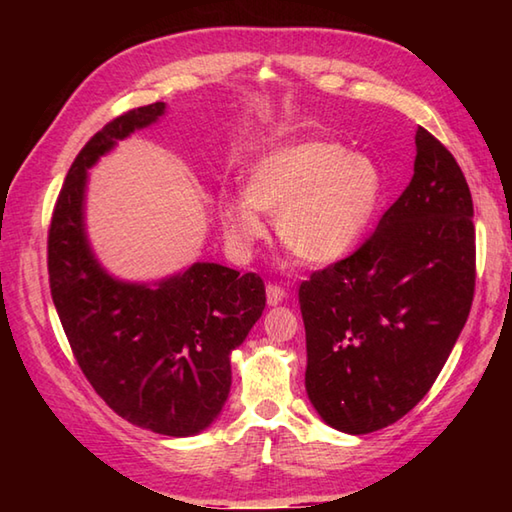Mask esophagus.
Listing matches in <instances>:
<instances>
[{"label":"esophagus","instance_id":"obj_1","mask_svg":"<svg viewBox=\"0 0 512 512\" xmlns=\"http://www.w3.org/2000/svg\"><path fill=\"white\" fill-rule=\"evenodd\" d=\"M286 297H288V292L281 288V286H277V284H268L266 286V301H268V306H279V303H284L286 301Z\"/></svg>","mask_w":512,"mask_h":512}]
</instances>
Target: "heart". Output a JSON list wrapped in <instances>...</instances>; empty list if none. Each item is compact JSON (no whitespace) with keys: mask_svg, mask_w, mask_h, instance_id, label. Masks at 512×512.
<instances>
[{"mask_svg":"<svg viewBox=\"0 0 512 512\" xmlns=\"http://www.w3.org/2000/svg\"><path fill=\"white\" fill-rule=\"evenodd\" d=\"M378 162L330 140H306L266 151L244 173V195L220 200L228 246L248 255L266 237V215L303 264H334L350 255L383 200Z\"/></svg>","mask_w":512,"mask_h":512,"instance_id":"obj_1","label":"heart"}]
</instances>
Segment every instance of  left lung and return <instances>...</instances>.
Wrapping results in <instances>:
<instances>
[{"instance_id":"1","label":"left lung","mask_w":512,"mask_h":512,"mask_svg":"<svg viewBox=\"0 0 512 512\" xmlns=\"http://www.w3.org/2000/svg\"><path fill=\"white\" fill-rule=\"evenodd\" d=\"M473 290L469 184L418 127L409 187L361 248L299 288L306 391L321 420L361 436L409 413L447 363Z\"/></svg>"}]
</instances>
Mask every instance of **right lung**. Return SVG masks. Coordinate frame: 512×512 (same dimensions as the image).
I'll list each match as a JSON object with an SVG mask.
<instances>
[{
	"mask_svg": "<svg viewBox=\"0 0 512 512\" xmlns=\"http://www.w3.org/2000/svg\"><path fill=\"white\" fill-rule=\"evenodd\" d=\"M165 103L107 123L65 176L48 235L54 308L76 363L127 422L187 438L211 427L231 391V352L266 308L255 273L195 262L151 284L107 273L85 231L88 169L118 140L154 125Z\"/></svg>",
	"mask_w": 512,
	"mask_h": 512,
	"instance_id": "obj_1",
	"label": "right lung"
}]
</instances>
